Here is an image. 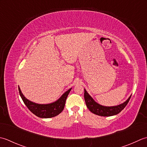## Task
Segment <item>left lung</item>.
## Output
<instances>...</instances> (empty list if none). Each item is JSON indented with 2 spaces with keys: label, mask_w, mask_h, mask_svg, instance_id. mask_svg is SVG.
I'll list each match as a JSON object with an SVG mask.
<instances>
[{
  "label": "left lung",
  "mask_w": 147,
  "mask_h": 147,
  "mask_svg": "<svg viewBox=\"0 0 147 147\" xmlns=\"http://www.w3.org/2000/svg\"><path fill=\"white\" fill-rule=\"evenodd\" d=\"M131 97V96H130V97L124 103L114 107H104L95 102L93 99L91 97V96L86 91V89H84V99L87 107L92 113L100 116L109 117L118 114L127 105Z\"/></svg>",
  "instance_id": "1"
}]
</instances>
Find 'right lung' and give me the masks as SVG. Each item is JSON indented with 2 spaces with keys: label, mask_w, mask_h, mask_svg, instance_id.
<instances>
[{
  "label": "right lung",
  "mask_w": 147,
  "mask_h": 147,
  "mask_svg": "<svg viewBox=\"0 0 147 147\" xmlns=\"http://www.w3.org/2000/svg\"><path fill=\"white\" fill-rule=\"evenodd\" d=\"M71 89H70L69 90L65 92L61 98L55 102L50 104L41 105L32 102L27 100L22 94L20 88H18L20 96L25 105L34 114L40 118H51L59 115L64 109L66 100Z\"/></svg>",
  "instance_id": "add662e5"
}]
</instances>
